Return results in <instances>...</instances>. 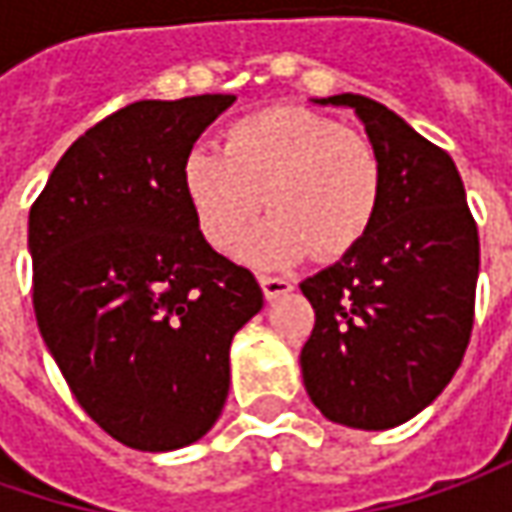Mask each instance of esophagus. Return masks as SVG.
Listing matches in <instances>:
<instances>
[{"mask_svg": "<svg viewBox=\"0 0 512 512\" xmlns=\"http://www.w3.org/2000/svg\"><path fill=\"white\" fill-rule=\"evenodd\" d=\"M260 286H263V295L266 300H275L280 295H286V292H292L295 289V283L289 278H275V275H260Z\"/></svg>", "mask_w": 512, "mask_h": 512, "instance_id": "34e87169", "label": "esophagus"}]
</instances>
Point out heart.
I'll use <instances>...</instances> for the list:
<instances>
[{
	"instance_id": "b5f03b06",
	"label": "heart",
	"mask_w": 512,
	"mask_h": 512,
	"mask_svg": "<svg viewBox=\"0 0 512 512\" xmlns=\"http://www.w3.org/2000/svg\"><path fill=\"white\" fill-rule=\"evenodd\" d=\"M183 191L194 220L217 252L269 209L243 257L278 266L315 249L318 257L352 252L375 223L384 166L367 134L338 120L278 105L223 128L220 151L194 148L183 163Z\"/></svg>"
}]
</instances>
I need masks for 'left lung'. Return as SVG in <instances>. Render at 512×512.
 Listing matches in <instances>:
<instances>
[{
    "mask_svg": "<svg viewBox=\"0 0 512 512\" xmlns=\"http://www.w3.org/2000/svg\"><path fill=\"white\" fill-rule=\"evenodd\" d=\"M315 102L358 114L384 194L367 237L300 283L315 309L303 384L329 421L389 430L433 404L461 367L476 315V220L453 157L387 105L361 94Z\"/></svg>",
    "mask_w": 512,
    "mask_h": 512,
    "instance_id": "left-lung-1",
    "label": "left lung"
}]
</instances>
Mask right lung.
Returning <instances> with one entry per match:
<instances>
[{
	"label": "right lung",
	"instance_id": "obj_1",
	"mask_svg": "<svg viewBox=\"0 0 512 512\" xmlns=\"http://www.w3.org/2000/svg\"><path fill=\"white\" fill-rule=\"evenodd\" d=\"M232 102L125 105L62 154L31 206L39 332L79 407L131 450H180L212 430L234 332L263 306L183 191L191 145Z\"/></svg>",
	"mask_w": 512,
	"mask_h": 512
}]
</instances>
